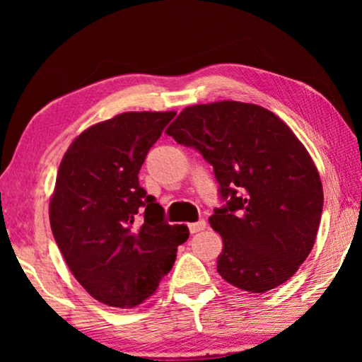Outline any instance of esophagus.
<instances>
[{"label": "esophagus", "instance_id": "1", "mask_svg": "<svg viewBox=\"0 0 362 362\" xmlns=\"http://www.w3.org/2000/svg\"><path fill=\"white\" fill-rule=\"evenodd\" d=\"M206 221L204 219H201V221H197V222H194V224H189V232L191 234H196V232H201V230H204L206 229Z\"/></svg>", "mask_w": 362, "mask_h": 362}]
</instances>
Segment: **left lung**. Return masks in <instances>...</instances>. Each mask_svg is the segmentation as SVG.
<instances>
[{
  "instance_id": "8db88e82",
  "label": "left lung",
  "mask_w": 362,
  "mask_h": 362,
  "mask_svg": "<svg viewBox=\"0 0 362 362\" xmlns=\"http://www.w3.org/2000/svg\"><path fill=\"white\" fill-rule=\"evenodd\" d=\"M166 133L214 168L226 202L209 217L224 242L219 275L252 293L285 284L313 249L323 212L318 170L295 133L234 100L187 107Z\"/></svg>"
}]
</instances>
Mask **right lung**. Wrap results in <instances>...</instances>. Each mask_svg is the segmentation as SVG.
<instances>
[{
    "label": "right lung",
    "instance_id": "1",
    "mask_svg": "<svg viewBox=\"0 0 362 362\" xmlns=\"http://www.w3.org/2000/svg\"><path fill=\"white\" fill-rule=\"evenodd\" d=\"M175 112H127L81 133L59 166L49 204L52 235L93 298L133 308L173 269L186 226H171L138 173Z\"/></svg>",
    "mask_w": 362,
    "mask_h": 362
}]
</instances>
